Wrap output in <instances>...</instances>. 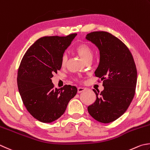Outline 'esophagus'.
Segmentation results:
<instances>
[{
	"label": "esophagus",
	"mask_w": 150,
	"mask_h": 150,
	"mask_svg": "<svg viewBox=\"0 0 150 150\" xmlns=\"http://www.w3.org/2000/svg\"><path fill=\"white\" fill-rule=\"evenodd\" d=\"M84 91H86V88H84V87H78V93H82Z\"/></svg>",
	"instance_id": "obj_1"
}]
</instances>
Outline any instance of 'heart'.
<instances>
[{
    "label": "heart",
    "instance_id": "1",
    "mask_svg": "<svg viewBox=\"0 0 150 150\" xmlns=\"http://www.w3.org/2000/svg\"><path fill=\"white\" fill-rule=\"evenodd\" d=\"M76 52L80 56V57L83 59L84 61H86L87 59L92 58L93 52L91 47H90L88 44H81L76 47L75 49ZM68 57L66 54L63 55L61 57V65L65 66L67 63Z\"/></svg>",
    "mask_w": 150,
    "mask_h": 150
}]
</instances>
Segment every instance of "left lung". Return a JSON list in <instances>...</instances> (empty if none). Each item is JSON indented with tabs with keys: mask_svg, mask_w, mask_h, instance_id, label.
<instances>
[{
	"mask_svg": "<svg viewBox=\"0 0 150 150\" xmlns=\"http://www.w3.org/2000/svg\"><path fill=\"white\" fill-rule=\"evenodd\" d=\"M86 38L99 50L96 77L103 81V91H93L96 100L87 107L89 114L100 123L116 120L127 110L134 97L137 81L136 65L128 47L112 34L97 31Z\"/></svg>",
	"mask_w": 150,
	"mask_h": 150,
	"instance_id": "1",
	"label": "left lung"
}]
</instances>
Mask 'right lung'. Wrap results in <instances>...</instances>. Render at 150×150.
Returning a JSON list of instances; mask_svg holds the SVG:
<instances>
[{"label":"right lung","instance_id":"add662e5","mask_svg":"<svg viewBox=\"0 0 150 150\" xmlns=\"http://www.w3.org/2000/svg\"><path fill=\"white\" fill-rule=\"evenodd\" d=\"M77 34L39 38L25 53L18 72V87L27 111L43 123L57 120L65 112L77 88H54L52 78L61 68V57Z\"/></svg>","mask_w":150,"mask_h":150}]
</instances>
